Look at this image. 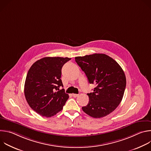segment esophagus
<instances>
[{
	"mask_svg": "<svg viewBox=\"0 0 151 151\" xmlns=\"http://www.w3.org/2000/svg\"><path fill=\"white\" fill-rule=\"evenodd\" d=\"M78 96H79V94H72V96L73 97H77Z\"/></svg>",
	"mask_w": 151,
	"mask_h": 151,
	"instance_id": "esophagus-1",
	"label": "esophagus"
}]
</instances>
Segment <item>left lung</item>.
<instances>
[{
    "instance_id": "obj_1",
    "label": "left lung",
    "mask_w": 151,
    "mask_h": 151,
    "mask_svg": "<svg viewBox=\"0 0 151 151\" xmlns=\"http://www.w3.org/2000/svg\"><path fill=\"white\" fill-rule=\"evenodd\" d=\"M75 61L96 87L87 94L88 104L82 107L89 116L100 118L112 112L121 103L126 87L125 73L119 64L104 54L75 57Z\"/></svg>"
}]
</instances>
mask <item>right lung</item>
Masks as SVG:
<instances>
[{
	"label": "right lung",
	"instance_id": "obj_1",
	"mask_svg": "<svg viewBox=\"0 0 151 151\" xmlns=\"http://www.w3.org/2000/svg\"><path fill=\"white\" fill-rule=\"evenodd\" d=\"M68 57H44L34 63L28 71L24 95L31 108L42 116L56 115L69 99L61 80V69Z\"/></svg>",
	"mask_w": 151,
	"mask_h": 151
}]
</instances>
